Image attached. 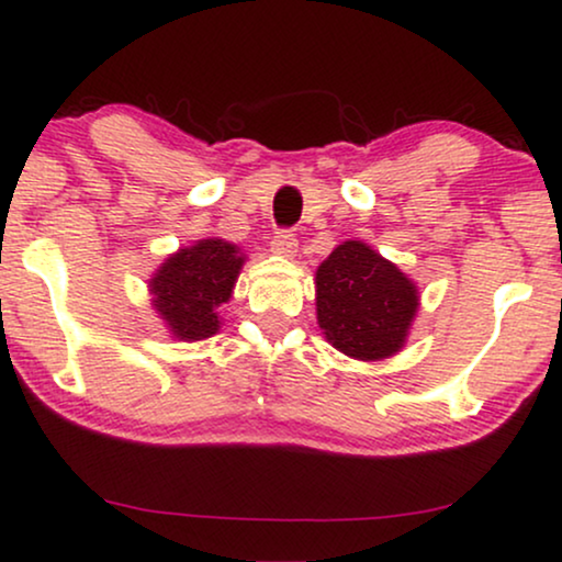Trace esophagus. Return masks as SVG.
Listing matches in <instances>:
<instances>
[{
    "label": "esophagus",
    "instance_id": "34e87169",
    "mask_svg": "<svg viewBox=\"0 0 562 562\" xmlns=\"http://www.w3.org/2000/svg\"><path fill=\"white\" fill-rule=\"evenodd\" d=\"M272 251L277 254V257L293 259L297 254V238L290 234V231H280V234L272 238Z\"/></svg>",
    "mask_w": 562,
    "mask_h": 562
}]
</instances>
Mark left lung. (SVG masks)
I'll return each mask as SVG.
<instances>
[{
  "mask_svg": "<svg viewBox=\"0 0 562 562\" xmlns=\"http://www.w3.org/2000/svg\"><path fill=\"white\" fill-rule=\"evenodd\" d=\"M418 305L416 282L364 241H341L316 269L318 328L359 362L398 355Z\"/></svg>",
  "mask_w": 562,
  "mask_h": 562,
  "instance_id": "8db88e82",
  "label": "left lung"
}]
</instances>
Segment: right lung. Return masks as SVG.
<instances>
[{"mask_svg": "<svg viewBox=\"0 0 562 562\" xmlns=\"http://www.w3.org/2000/svg\"><path fill=\"white\" fill-rule=\"evenodd\" d=\"M246 265L241 246L226 238H200L161 261L148 280L151 308L171 339L203 341L221 331V305L231 301Z\"/></svg>", "mask_w": 562, "mask_h": 562, "instance_id": "obj_1", "label": "right lung"}]
</instances>
